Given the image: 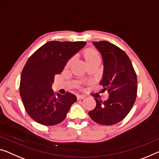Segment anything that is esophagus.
<instances>
[{
    "instance_id": "esophagus-1",
    "label": "esophagus",
    "mask_w": 159,
    "mask_h": 159,
    "mask_svg": "<svg viewBox=\"0 0 159 159\" xmlns=\"http://www.w3.org/2000/svg\"><path fill=\"white\" fill-rule=\"evenodd\" d=\"M84 95H82V94H77V99L78 100L84 99Z\"/></svg>"
}]
</instances>
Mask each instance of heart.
Masks as SVG:
<instances>
[{"mask_svg":"<svg viewBox=\"0 0 159 159\" xmlns=\"http://www.w3.org/2000/svg\"><path fill=\"white\" fill-rule=\"evenodd\" d=\"M84 57L85 60L87 61V62H92V61L101 60V57H100L99 53L97 52L96 50H94L93 48H88L87 50L84 51ZM72 59H70L66 63V67H69L71 64Z\"/></svg>","mask_w":159,"mask_h":159,"instance_id":"b5f03b06","label":"heart"}]
</instances>
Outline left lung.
Returning <instances> with one entry per match:
<instances>
[{"mask_svg": "<svg viewBox=\"0 0 159 159\" xmlns=\"http://www.w3.org/2000/svg\"><path fill=\"white\" fill-rule=\"evenodd\" d=\"M102 56L104 73L99 84L107 90L105 101L94 98L96 107L89 111L94 121L110 126L119 123L131 111L137 93V77L126 52L107 41L93 42Z\"/></svg>", "mask_w": 159, "mask_h": 159, "instance_id": "8db88e82", "label": "left lung"}]
</instances>
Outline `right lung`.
<instances>
[{
    "instance_id": "right-lung-1",
    "label": "right lung",
    "mask_w": 159,
    "mask_h": 159,
    "mask_svg": "<svg viewBox=\"0 0 159 159\" xmlns=\"http://www.w3.org/2000/svg\"><path fill=\"white\" fill-rule=\"evenodd\" d=\"M84 41L46 43L32 55L21 73L20 94L25 111L33 120L45 126L62 122L73 103L75 94H57L52 89L70 58L86 45Z\"/></svg>"
}]
</instances>
